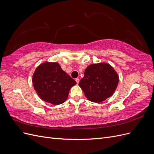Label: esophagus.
<instances>
[{"label": "esophagus", "mask_w": 154, "mask_h": 154, "mask_svg": "<svg viewBox=\"0 0 154 154\" xmlns=\"http://www.w3.org/2000/svg\"><path fill=\"white\" fill-rule=\"evenodd\" d=\"M76 80V83H78L79 82H80V79L78 78H76V80Z\"/></svg>", "instance_id": "obj_1"}]
</instances>
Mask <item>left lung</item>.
<instances>
[{
	"label": "left lung",
	"instance_id": "left-lung-1",
	"mask_svg": "<svg viewBox=\"0 0 154 154\" xmlns=\"http://www.w3.org/2000/svg\"><path fill=\"white\" fill-rule=\"evenodd\" d=\"M118 82V74L114 68L109 63H99L85 69L79 86L88 100L100 103L113 95Z\"/></svg>",
	"mask_w": 154,
	"mask_h": 154
}]
</instances>
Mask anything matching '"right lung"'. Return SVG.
Returning a JSON list of instances; mask_svg holds the SVG:
<instances>
[{
    "instance_id": "obj_1",
    "label": "right lung",
    "mask_w": 154,
    "mask_h": 154,
    "mask_svg": "<svg viewBox=\"0 0 154 154\" xmlns=\"http://www.w3.org/2000/svg\"><path fill=\"white\" fill-rule=\"evenodd\" d=\"M32 85L40 98L53 105L63 103L76 82L64 72L57 62H44L32 75Z\"/></svg>"
}]
</instances>
